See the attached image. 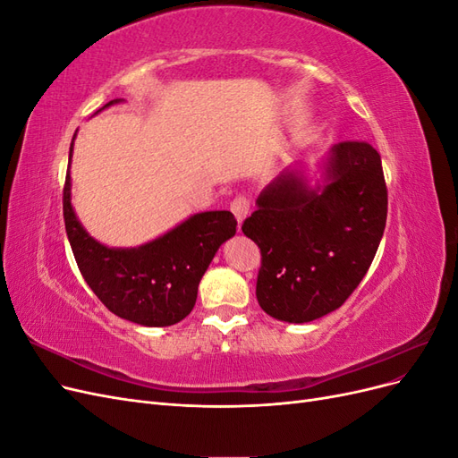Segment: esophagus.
Masks as SVG:
<instances>
[{"label":"esophagus","mask_w":458,"mask_h":458,"mask_svg":"<svg viewBox=\"0 0 458 458\" xmlns=\"http://www.w3.org/2000/svg\"><path fill=\"white\" fill-rule=\"evenodd\" d=\"M231 212H233V216L237 217V221H239V225L242 224V221L246 219V216L250 214V200H248L246 197H234L233 199V202H231Z\"/></svg>","instance_id":"34e87169"}]
</instances>
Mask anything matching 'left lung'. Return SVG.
<instances>
[{"instance_id": "8db88e82", "label": "left lung", "mask_w": 458, "mask_h": 458, "mask_svg": "<svg viewBox=\"0 0 458 458\" xmlns=\"http://www.w3.org/2000/svg\"><path fill=\"white\" fill-rule=\"evenodd\" d=\"M323 170L315 187L298 168L284 170L242 224L261 252L259 308L279 321L310 323L338 310L363 281L384 234L387 189L377 148L342 141Z\"/></svg>"}]
</instances>
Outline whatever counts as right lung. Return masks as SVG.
Instances as JSON below:
<instances>
[{
	"instance_id": "1",
	"label": "right lung",
	"mask_w": 458,
	"mask_h": 458,
	"mask_svg": "<svg viewBox=\"0 0 458 458\" xmlns=\"http://www.w3.org/2000/svg\"><path fill=\"white\" fill-rule=\"evenodd\" d=\"M120 101H110L103 108ZM63 214L80 273L95 296L108 311L143 327H170L185 318L195 308L199 283L217 248L237 233V219L231 212H200L147 244L108 248L97 242L74 214L71 172H66Z\"/></svg>"
}]
</instances>
